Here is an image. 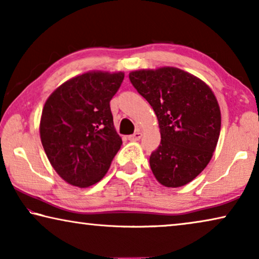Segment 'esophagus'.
<instances>
[{
  "label": "esophagus",
  "instance_id": "esophagus-1",
  "mask_svg": "<svg viewBox=\"0 0 259 259\" xmlns=\"http://www.w3.org/2000/svg\"><path fill=\"white\" fill-rule=\"evenodd\" d=\"M141 137H142V133H141V131H136V133H135V134L130 135V136H129L128 138H129L130 141H140Z\"/></svg>",
  "mask_w": 259,
  "mask_h": 259
}]
</instances>
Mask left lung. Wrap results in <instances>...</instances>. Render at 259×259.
Segmentation results:
<instances>
[{"instance_id":"obj_1","label":"left lung","mask_w":259,"mask_h":259,"mask_svg":"<svg viewBox=\"0 0 259 259\" xmlns=\"http://www.w3.org/2000/svg\"><path fill=\"white\" fill-rule=\"evenodd\" d=\"M137 92L151 105L160 129V145L150 167L165 187L191 183L209 163L221 130V111L201 79L177 67L129 73Z\"/></svg>"}]
</instances>
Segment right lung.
Instances as JSON below:
<instances>
[{
    "instance_id": "add662e5",
    "label": "right lung",
    "mask_w": 259,
    "mask_h": 259,
    "mask_svg": "<svg viewBox=\"0 0 259 259\" xmlns=\"http://www.w3.org/2000/svg\"><path fill=\"white\" fill-rule=\"evenodd\" d=\"M123 79V72L91 71L65 81L46 100L40 141L52 167L69 185L99 183L121 148L109 102Z\"/></svg>"
}]
</instances>
